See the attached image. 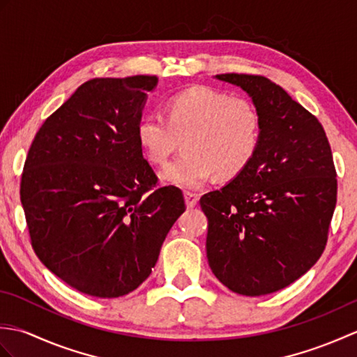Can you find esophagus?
Instances as JSON below:
<instances>
[{
	"instance_id": "34e87169",
	"label": "esophagus",
	"mask_w": 357,
	"mask_h": 357,
	"mask_svg": "<svg viewBox=\"0 0 357 357\" xmlns=\"http://www.w3.org/2000/svg\"><path fill=\"white\" fill-rule=\"evenodd\" d=\"M185 202H187V207H195L196 204L199 201V195L198 193H193V192H185Z\"/></svg>"
}]
</instances>
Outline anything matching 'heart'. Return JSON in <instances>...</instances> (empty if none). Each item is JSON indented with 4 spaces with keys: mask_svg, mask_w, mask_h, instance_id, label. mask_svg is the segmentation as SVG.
I'll use <instances>...</instances> for the list:
<instances>
[{
    "mask_svg": "<svg viewBox=\"0 0 357 357\" xmlns=\"http://www.w3.org/2000/svg\"><path fill=\"white\" fill-rule=\"evenodd\" d=\"M262 115L245 96L213 87H190L169 98L165 116L149 113L136 126V138L149 162L162 165L181 147L162 178L183 187H199L216 174L231 179L252 164L259 150Z\"/></svg>",
    "mask_w": 357,
    "mask_h": 357,
    "instance_id": "heart-1",
    "label": "heart"
}]
</instances>
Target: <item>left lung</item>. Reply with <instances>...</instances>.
I'll return each mask as SVG.
<instances>
[{"label": "left lung", "instance_id": "8db88e82", "mask_svg": "<svg viewBox=\"0 0 357 357\" xmlns=\"http://www.w3.org/2000/svg\"><path fill=\"white\" fill-rule=\"evenodd\" d=\"M216 78L253 98L262 136L252 164L199 199L208 265L234 293H275L305 275L327 245L337 198L331 147L319 119L276 82L245 73Z\"/></svg>", "mask_w": 357, "mask_h": 357}]
</instances>
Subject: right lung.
<instances>
[{
	"label": "right lung",
	"mask_w": 357,
	"mask_h": 357,
	"mask_svg": "<svg viewBox=\"0 0 357 357\" xmlns=\"http://www.w3.org/2000/svg\"><path fill=\"white\" fill-rule=\"evenodd\" d=\"M155 75L95 78L36 132L20 195L30 244L53 275L95 298L138 288L185 211L181 188L158 187L136 138Z\"/></svg>",
	"instance_id": "obj_1"
}]
</instances>
